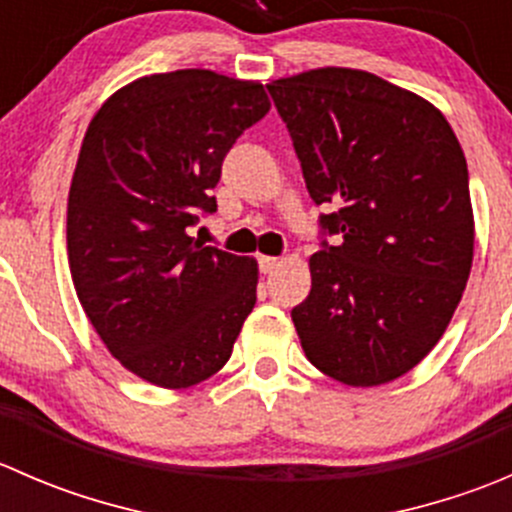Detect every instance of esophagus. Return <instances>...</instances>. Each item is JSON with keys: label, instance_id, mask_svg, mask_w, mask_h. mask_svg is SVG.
<instances>
[{"label": "esophagus", "instance_id": "obj_1", "mask_svg": "<svg viewBox=\"0 0 512 512\" xmlns=\"http://www.w3.org/2000/svg\"><path fill=\"white\" fill-rule=\"evenodd\" d=\"M257 262H260V272H265V275H270V272L275 270L277 265H280V257L260 255V257H257Z\"/></svg>", "mask_w": 512, "mask_h": 512}]
</instances>
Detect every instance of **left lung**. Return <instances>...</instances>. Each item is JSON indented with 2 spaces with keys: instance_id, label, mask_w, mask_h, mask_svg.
Returning <instances> with one entry per match:
<instances>
[{
  "instance_id": "left-lung-1",
  "label": "left lung",
  "mask_w": 512,
  "mask_h": 512,
  "mask_svg": "<svg viewBox=\"0 0 512 512\" xmlns=\"http://www.w3.org/2000/svg\"><path fill=\"white\" fill-rule=\"evenodd\" d=\"M267 91L309 195L329 208L312 289L292 309L304 354L347 386L399 379L443 337L471 275L461 143L426 98L369 71L327 66Z\"/></svg>"
}]
</instances>
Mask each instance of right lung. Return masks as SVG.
<instances>
[{"instance_id":"obj_1","label":"right lung","mask_w":512,"mask_h":512,"mask_svg":"<svg viewBox=\"0 0 512 512\" xmlns=\"http://www.w3.org/2000/svg\"><path fill=\"white\" fill-rule=\"evenodd\" d=\"M270 111L257 81L208 69L153 74L89 123L66 213L76 294L106 349L141 379L213 376L257 302V262L198 242L232 143Z\"/></svg>"}]
</instances>
